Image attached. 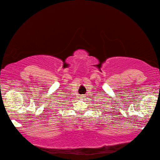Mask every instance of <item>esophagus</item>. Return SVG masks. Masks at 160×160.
<instances>
[{"mask_svg": "<svg viewBox=\"0 0 160 160\" xmlns=\"http://www.w3.org/2000/svg\"><path fill=\"white\" fill-rule=\"evenodd\" d=\"M84 97H85V95H84V94H82V95L80 96V98H81V99L84 98Z\"/></svg>", "mask_w": 160, "mask_h": 160, "instance_id": "1", "label": "esophagus"}]
</instances>
